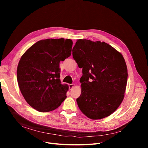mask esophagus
Segmentation results:
<instances>
[{
  "label": "esophagus",
  "instance_id": "esophagus-1",
  "mask_svg": "<svg viewBox=\"0 0 148 148\" xmlns=\"http://www.w3.org/2000/svg\"><path fill=\"white\" fill-rule=\"evenodd\" d=\"M74 86H75V84L74 83H72V84H69V89H72Z\"/></svg>",
  "mask_w": 148,
  "mask_h": 148
}]
</instances>
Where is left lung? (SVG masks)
Listing matches in <instances>:
<instances>
[{"label": "left lung", "instance_id": "left-lung-1", "mask_svg": "<svg viewBox=\"0 0 148 148\" xmlns=\"http://www.w3.org/2000/svg\"><path fill=\"white\" fill-rule=\"evenodd\" d=\"M73 56L83 75L82 93L77 99L80 110L91 119L112 114L124 98L127 66L122 54L105 42L77 40Z\"/></svg>", "mask_w": 148, "mask_h": 148}]
</instances>
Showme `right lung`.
Listing matches in <instances>:
<instances>
[{
  "label": "right lung",
  "instance_id": "1",
  "mask_svg": "<svg viewBox=\"0 0 148 148\" xmlns=\"http://www.w3.org/2000/svg\"><path fill=\"white\" fill-rule=\"evenodd\" d=\"M69 39H47L32 45L17 66L19 88L26 102L40 112L53 111L66 98L67 84L60 80L59 62L71 56Z\"/></svg>",
  "mask_w": 148,
  "mask_h": 148
}]
</instances>
